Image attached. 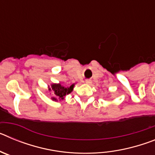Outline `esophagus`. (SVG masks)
<instances>
[{
	"instance_id": "esophagus-1",
	"label": "esophagus",
	"mask_w": 155,
	"mask_h": 155,
	"mask_svg": "<svg viewBox=\"0 0 155 155\" xmlns=\"http://www.w3.org/2000/svg\"><path fill=\"white\" fill-rule=\"evenodd\" d=\"M85 83L87 84H91V81L89 80V79H87V80H85Z\"/></svg>"
}]
</instances>
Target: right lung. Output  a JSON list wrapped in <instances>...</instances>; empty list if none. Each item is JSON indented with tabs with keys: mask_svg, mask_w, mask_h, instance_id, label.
Segmentation results:
<instances>
[{
	"mask_svg": "<svg viewBox=\"0 0 155 155\" xmlns=\"http://www.w3.org/2000/svg\"><path fill=\"white\" fill-rule=\"evenodd\" d=\"M74 87V84H71L69 87H65L63 86L61 83L57 84V83H53V84L48 85V90L50 94H53V97L51 99L55 102H58V101H61V100L64 99V97L67 94H69L73 91Z\"/></svg>",
	"mask_w": 155,
	"mask_h": 155,
	"instance_id": "right-lung-1",
	"label": "right lung"
}]
</instances>
